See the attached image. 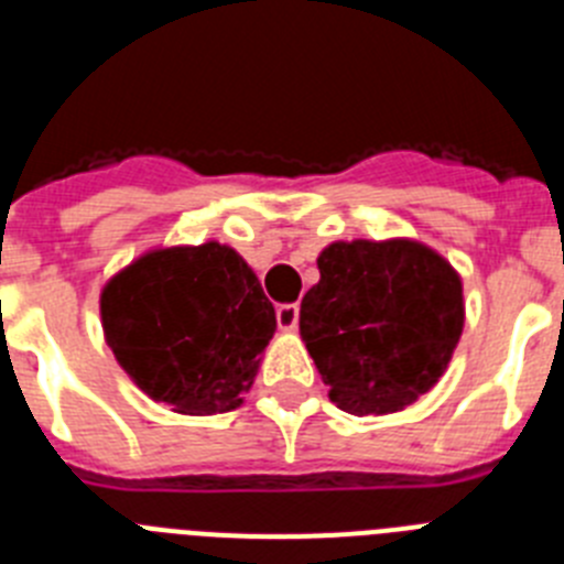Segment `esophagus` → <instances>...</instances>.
<instances>
[{"label": "esophagus", "mask_w": 564, "mask_h": 564, "mask_svg": "<svg viewBox=\"0 0 564 564\" xmlns=\"http://www.w3.org/2000/svg\"><path fill=\"white\" fill-rule=\"evenodd\" d=\"M276 325L279 330L293 333L299 325V305H279L276 307Z\"/></svg>", "instance_id": "34e87169"}]
</instances>
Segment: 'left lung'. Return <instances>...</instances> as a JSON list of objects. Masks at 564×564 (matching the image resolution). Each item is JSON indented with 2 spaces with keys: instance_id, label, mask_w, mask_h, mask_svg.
Segmentation results:
<instances>
[{
  "instance_id": "left-lung-1",
  "label": "left lung",
  "mask_w": 564,
  "mask_h": 564,
  "mask_svg": "<svg viewBox=\"0 0 564 564\" xmlns=\"http://www.w3.org/2000/svg\"><path fill=\"white\" fill-rule=\"evenodd\" d=\"M302 299L299 336L327 395L350 415H390L441 381L466 322L460 273L417 239L330 242Z\"/></svg>"
}]
</instances>
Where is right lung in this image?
<instances>
[{
    "label": "right lung",
    "instance_id": "obj_1",
    "mask_svg": "<svg viewBox=\"0 0 564 564\" xmlns=\"http://www.w3.org/2000/svg\"><path fill=\"white\" fill-rule=\"evenodd\" d=\"M115 361L177 415L242 406L276 330L257 273L231 246L149 248L101 288Z\"/></svg>",
    "mask_w": 564,
    "mask_h": 564
}]
</instances>
